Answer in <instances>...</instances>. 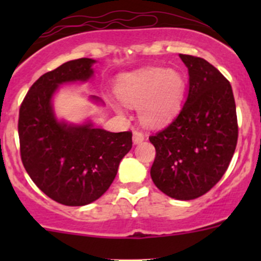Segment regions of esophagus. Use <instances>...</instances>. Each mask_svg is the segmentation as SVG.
<instances>
[{
    "label": "esophagus",
    "mask_w": 261,
    "mask_h": 261,
    "mask_svg": "<svg viewBox=\"0 0 261 261\" xmlns=\"http://www.w3.org/2000/svg\"><path fill=\"white\" fill-rule=\"evenodd\" d=\"M133 140H134V143H135V144H140L141 141L145 140V135H144L143 131H140V130H134Z\"/></svg>",
    "instance_id": "obj_1"
}]
</instances>
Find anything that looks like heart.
Returning a JSON list of instances; mask_svg holds the SVG:
<instances>
[{"mask_svg":"<svg viewBox=\"0 0 261 261\" xmlns=\"http://www.w3.org/2000/svg\"><path fill=\"white\" fill-rule=\"evenodd\" d=\"M184 88L186 82L177 70L147 68L121 78L116 93L126 105H140V116L146 123L159 125L175 114Z\"/></svg>","mask_w":261,"mask_h":261,"instance_id":"b5f03b06","label":"heart"}]
</instances>
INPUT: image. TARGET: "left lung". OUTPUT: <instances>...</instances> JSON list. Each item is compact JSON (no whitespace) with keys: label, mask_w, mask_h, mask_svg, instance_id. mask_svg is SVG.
<instances>
[{"label":"left lung","mask_w":261,"mask_h":261,"mask_svg":"<svg viewBox=\"0 0 261 261\" xmlns=\"http://www.w3.org/2000/svg\"><path fill=\"white\" fill-rule=\"evenodd\" d=\"M179 57L188 68V96L172 122L149 136L156 151L150 175L163 193L189 201L207 193L225 174L239 126L230 82L202 58Z\"/></svg>","instance_id":"left-lung-1"}]
</instances>
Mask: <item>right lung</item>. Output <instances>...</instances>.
I'll list each match as a JSON object with an SVG mask.
<instances>
[{"label": "right lung", "instance_id": "right-lung-1", "mask_svg": "<svg viewBox=\"0 0 261 261\" xmlns=\"http://www.w3.org/2000/svg\"><path fill=\"white\" fill-rule=\"evenodd\" d=\"M93 59L64 63L41 75L26 93L18 114L20 154L26 172L49 198L65 206H84L110 188L121 159L133 146V133H110L58 122L51 97L58 86L87 81Z\"/></svg>", "mask_w": 261, "mask_h": 261}]
</instances>
